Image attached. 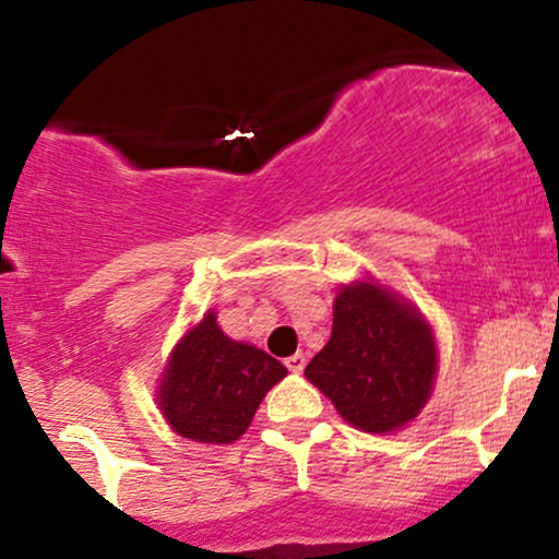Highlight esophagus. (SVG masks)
<instances>
[{"label":"esophagus","mask_w":559,"mask_h":559,"mask_svg":"<svg viewBox=\"0 0 559 559\" xmlns=\"http://www.w3.org/2000/svg\"><path fill=\"white\" fill-rule=\"evenodd\" d=\"M305 365H307V357L301 355V352H297V355H292L286 360V368L292 370V373H301V370H305Z\"/></svg>","instance_id":"obj_1"}]
</instances>
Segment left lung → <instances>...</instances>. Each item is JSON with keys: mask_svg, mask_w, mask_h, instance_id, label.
Listing matches in <instances>:
<instances>
[{"mask_svg": "<svg viewBox=\"0 0 559 559\" xmlns=\"http://www.w3.org/2000/svg\"><path fill=\"white\" fill-rule=\"evenodd\" d=\"M305 376L360 431H400L433 391L431 325L394 292L355 281L333 301L331 338Z\"/></svg>", "mask_w": 559, "mask_h": 559, "instance_id": "1", "label": "left lung"}]
</instances>
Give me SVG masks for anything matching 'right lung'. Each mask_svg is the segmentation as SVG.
Returning a JSON list of instances; mask_svg holds the SVG:
<instances>
[{
	"label": "right lung",
	"instance_id": "obj_1",
	"mask_svg": "<svg viewBox=\"0 0 559 559\" xmlns=\"http://www.w3.org/2000/svg\"><path fill=\"white\" fill-rule=\"evenodd\" d=\"M286 368L267 352L228 338L207 312L173 349L157 402L173 431L199 444H234Z\"/></svg>",
	"mask_w": 559,
	"mask_h": 559
}]
</instances>
